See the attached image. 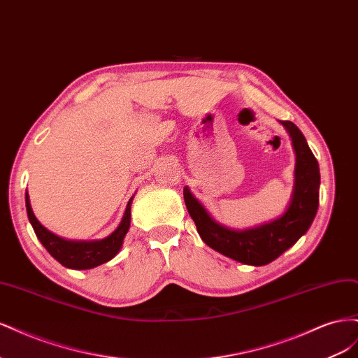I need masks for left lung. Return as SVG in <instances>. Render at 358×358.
Returning a JSON list of instances; mask_svg holds the SVG:
<instances>
[{"instance_id":"8db88e82","label":"left lung","mask_w":358,"mask_h":358,"mask_svg":"<svg viewBox=\"0 0 358 358\" xmlns=\"http://www.w3.org/2000/svg\"><path fill=\"white\" fill-rule=\"evenodd\" d=\"M296 154L294 187L287 209L278 218L236 230L212 218L204 206L183 188V200L201 241L225 257L248 266H266L294 245L315 218L320 203V166L305 136L289 121H280Z\"/></svg>"}]
</instances>
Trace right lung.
Segmentation results:
<instances>
[{
  "instance_id": "obj_1",
  "label": "right lung",
  "mask_w": 358,
  "mask_h": 358,
  "mask_svg": "<svg viewBox=\"0 0 358 358\" xmlns=\"http://www.w3.org/2000/svg\"><path fill=\"white\" fill-rule=\"evenodd\" d=\"M133 199L134 196L129 199L122 220L115 229V231H112L109 236H106L104 239L95 241H70L49 231L45 225L40 224V221L36 218L34 212H32L28 191L25 192V206L32 229H34V233L38 237L41 245L48 249V252L64 267L74 270H86L110 262V259L121 251L124 237L128 233L129 222H131Z\"/></svg>"
}]
</instances>
